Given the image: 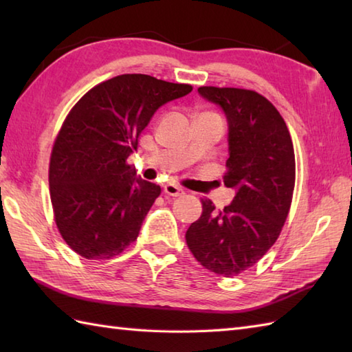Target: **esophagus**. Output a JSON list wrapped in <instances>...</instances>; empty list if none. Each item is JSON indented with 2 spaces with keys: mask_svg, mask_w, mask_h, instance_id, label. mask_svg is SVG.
<instances>
[{
  "mask_svg": "<svg viewBox=\"0 0 352 352\" xmlns=\"http://www.w3.org/2000/svg\"><path fill=\"white\" fill-rule=\"evenodd\" d=\"M164 193L169 197H182V195H184V190L180 188V186L169 183L164 186Z\"/></svg>",
  "mask_w": 352,
  "mask_h": 352,
  "instance_id": "esophagus-1",
  "label": "esophagus"
}]
</instances>
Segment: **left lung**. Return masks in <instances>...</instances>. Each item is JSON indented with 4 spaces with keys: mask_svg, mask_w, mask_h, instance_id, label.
Listing matches in <instances>:
<instances>
[{
    "mask_svg": "<svg viewBox=\"0 0 352 352\" xmlns=\"http://www.w3.org/2000/svg\"><path fill=\"white\" fill-rule=\"evenodd\" d=\"M198 92L227 116L223 184L236 197L223 210L201 199L203 213L186 231V243L208 271L233 276L256 265L281 233L295 188L294 144L280 111L263 95L213 86Z\"/></svg>",
    "mask_w": 352,
    "mask_h": 352,
    "instance_id": "1",
    "label": "left lung"
}]
</instances>
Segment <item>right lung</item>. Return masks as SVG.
<instances>
[{
	"mask_svg": "<svg viewBox=\"0 0 352 352\" xmlns=\"http://www.w3.org/2000/svg\"><path fill=\"white\" fill-rule=\"evenodd\" d=\"M192 92L145 74H124L81 96L58 131L50 160L54 219L69 248L111 258L136 241L160 186L126 163L157 109Z\"/></svg>",
	"mask_w": 352,
	"mask_h": 352,
	"instance_id": "obj_1",
	"label": "right lung"
}]
</instances>
